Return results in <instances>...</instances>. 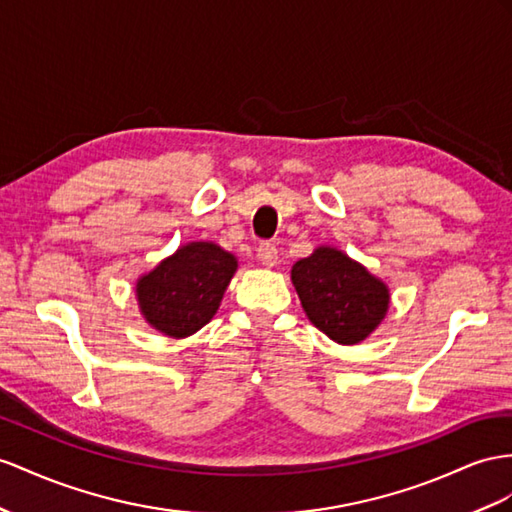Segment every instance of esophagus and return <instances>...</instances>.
<instances>
[{
    "instance_id": "34e87169",
    "label": "esophagus",
    "mask_w": 512,
    "mask_h": 512,
    "mask_svg": "<svg viewBox=\"0 0 512 512\" xmlns=\"http://www.w3.org/2000/svg\"><path fill=\"white\" fill-rule=\"evenodd\" d=\"M257 259H259L261 264H264L266 268L277 266V261H279L277 246H274L272 242H261L259 248H257Z\"/></svg>"
}]
</instances>
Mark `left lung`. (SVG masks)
Returning a JSON list of instances; mask_svg holds the SVG:
<instances>
[{
  "instance_id": "8db88e82",
  "label": "left lung",
  "mask_w": 512,
  "mask_h": 512,
  "mask_svg": "<svg viewBox=\"0 0 512 512\" xmlns=\"http://www.w3.org/2000/svg\"><path fill=\"white\" fill-rule=\"evenodd\" d=\"M292 283L311 324L344 346L363 342L389 309L387 285L331 246L298 259Z\"/></svg>"
}]
</instances>
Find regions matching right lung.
I'll list each match as a JSON object with an SVG mask.
<instances>
[{
  "label": "right lung",
  "mask_w": 512,
  "mask_h": 512,
  "mask_svg": "<svg viewBox=\"0 0 512 512\" xmlns=\"http://www.w3.org/2000/svg\"><path fill=\"white\" fill-rule=\"evenodd\" d=\"M238 259L214 242H190L136 283L140 313L168 337H188L216 316Z\"/></svg>",
  "instance_id": "right-lung-1"
}]
</instances>
